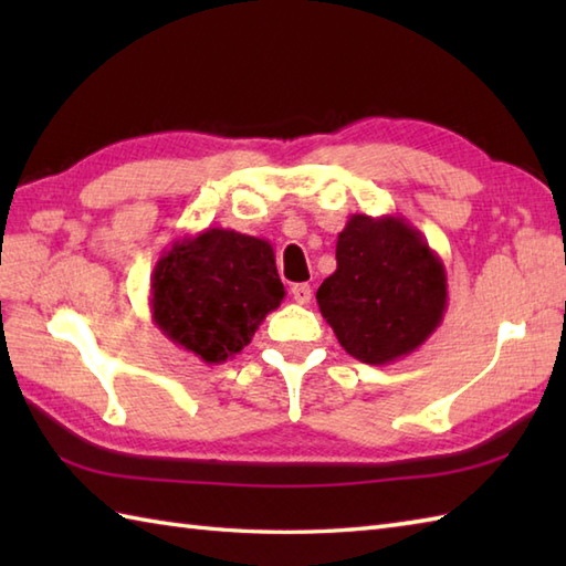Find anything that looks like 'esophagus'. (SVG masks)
I'll return each instance as SVG.
<instances>
[{"label": "esophagus", "mask_w": 566, "mask_h": 566, "mask_svg": "<svg viewBox=\"0 0 566 566\" xmlns=\"http://www.w3.org/2000/svg\"><path fill=\"white\" fill-rule=\"evenodd\" d=\"M311 294H314V292H311L308 284H294L292 286V298H294L296 304H308L311 302Z\"/></svg>", "instance_id": "esophagus-1"}]
</instances>
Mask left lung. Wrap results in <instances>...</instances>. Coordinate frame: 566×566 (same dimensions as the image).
<instances>
[{"mask_svg":"<svg viewBox=\"0 0 566 566\" xmlns=\"http://www.w3.org/2000/svg\"><path fill=\"white\" fill-rule=\"evenodd\" d=\"M335 260L316 302L347 355L391 365L438 331L448 311V274L401 216L353 213L338 233Z\"/></svg>","mask_w":566,"mask_h":566,"instance_id":"8db88e82","label":"left lung"}]
</instances>
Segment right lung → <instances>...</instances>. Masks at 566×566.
Returning a JSON list of instances; mask_svg holds the SVG:
<instances>
[{"mask_svg": "<svg viewBox=\"0 0 566 566\" xmlns=\"http://www.w3.org/2000/svg\"><path fill=\"white\" fill-rule=\"evenodd\" d=\"M284 294L270 240L207 228L175 240L155 262L150 314L167 340L221 365L243 350Z\"/></svg>", "mask_w": 566, "mask_h": 566, "instance_id": "obj_1", "label": "right lung"}]
</instances>
